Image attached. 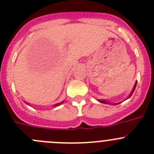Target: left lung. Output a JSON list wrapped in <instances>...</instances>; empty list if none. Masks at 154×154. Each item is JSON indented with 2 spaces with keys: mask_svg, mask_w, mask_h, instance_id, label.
Instances as JSON below:
<instances>
[{
  "mask_svg": "<svg viewBox=\"0 0 154 154\" xmlns=\"http://www.w3.org/2000/svg\"><path fill=\"white\" fill-rule=\"evenodd\" d=\"M136 84H137V82H136V84H135V86H134V88H133V91H132V92H131V94H130V97H131V95L132 94H133V91H134V90H135V88H136ZM99 101L100 102H101V103H107V102L106 101H105V100H99Z\"/></svg>",
  "mask_w": 154,
  "mask_h": 154,
  "instance_id": "left-lung-1",
  "label": "left lung"
}]
</instances>
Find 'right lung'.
I'll list each match as a JSON object with an SVG mask.
<instances>
[{
	"instance_id": "right-lung-1",
	"label": "right lung",
	"mask_w": 154,
	"mask_h": 154,
	"mask_svg": "<svg viewBox=\"0 0 154 154\" xmlns=\"http://www.w3.org/2000/svg\"><path fill=\"white\" fill-rule=\"evenodd\" d=\"M63 103V101L62 102V103H57V104H56L55 106H59V105H60V104H61V103Z\"/></svg>"
}]
</instances>
